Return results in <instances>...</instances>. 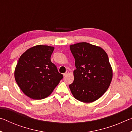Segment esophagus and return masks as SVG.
Listing matches in <instances>:
<instances>
[{
    "label": "esophagus",
    "instance_id": "1",
    "mask_svg": "<svg viewBox=\"0 0 132 132\" xmlns=\"http://www.w3.org/2000/svg\"><path fill=\"white\" fill-rule=\"evenodd\" d=\"M69 74V71H66V73H64V74H63V76H64V77H66L67 75H68Z\"/></svg>",
    "mask_w": 132,
    "mask_h": 132
}]
</instances>
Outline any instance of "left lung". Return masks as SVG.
<instances>
[{"label":"left lung","instance_id":"obj_1","mask_svg":"<svg viewBox=\"0 0 132 132\" xmlns=\"http://www.w3.org/2000/svg\"><path fill=\"white\" fill-rule=\"evenodd\" d=\"M76 69L69 88L76 99L92 102L106 92L112 79V70L105 51L87 42L70 46Z\"/></svg>","mask_w":132,"mask_h":132}]
</instances>
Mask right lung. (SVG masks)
Instances as JSON below:
<instances>
[{"label": "right lung", "mask_w": 132, "mask_h": 132, "mask_svg": "<svg viewBox=\"0 0 132 132\" xmlns=\"http://www.w3.org/2000/svg\"><path fill=\"white\" fill-rule=\"evenodd\" d=\"M54 47L37 45L28 49L20 57L14 77L22 91L31 98L41 100L50 95L63 79L51 61Z\"/></svg>", "instance_id": "obj_1"}]
</instances>
